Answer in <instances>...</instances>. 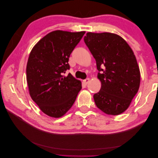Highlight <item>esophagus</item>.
Here are the masks:
<instances>
[{
  "instance_id": "obj_1",
  "label": "esophagus",
  "mask_w": 158,
  "mask_h": 158,
  "mask_svg": "<svg viewBox=\"0 0 158 158\" xmlns=\"http://www.w3.org/2000/svg\"><path fill=\"white\" fill-rule=\"evenodd\" d=\"M84 82L85 84H88L89 82V78H86L84 80Z\"/></svg>"
}]
</instances>
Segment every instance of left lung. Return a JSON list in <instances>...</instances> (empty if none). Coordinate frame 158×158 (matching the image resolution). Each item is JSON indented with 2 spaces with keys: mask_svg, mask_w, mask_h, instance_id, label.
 <instances>
[{
  "mask_svg": "<svg viewBox=\"0 0 158 158\" xmlns=\"http://www.w3.org/2000/svg\"><path fill=\"white\" fill-rule=\"evenodd\" d=\"M84 40L96 61L102 82L94 95L95 105L107 114L127 109L140 86V73L135 54L121 37L111 33H87Z\"/></svg>",
  "mask_w": 158,
  "mask_h": 158,
  "instance_id": "obj_1",
  "label": "left lung"
}]
</instances>
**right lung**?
<instances>
[{
  "label": "right lung",
  "mask_w": 158,
  "mask_h": 158,
  "mask_svg": "<svg viewBox=\"0 0 158 158\" xmlns=\"http://www.w3.org/2000/svg\"><path fill=\"white\" fill-rule=\"evenodd\" d=\"M85 31H52L32 49L26 67L30 94L41 111L52 117H60L73 106L82 89L80 80L70 73V54Z\"/></svg>",
  "instance_id": "1"
}]
</instances>
